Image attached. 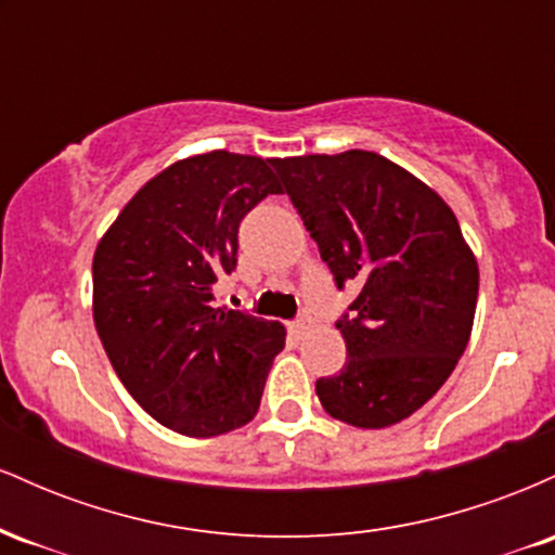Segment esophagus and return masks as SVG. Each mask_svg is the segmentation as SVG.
<instances>
[{
    "label": "esophagus",
    "mask_w": 555,
    "mask_h": 555,
    "mask_svg": "<svg viewBox=\"0 0 555 555\" xmlns=\"http://www.w3.org/2000/svg\"><path fill=\"white\" fill-rule=\"evenodd\" d=\"M292 334H295L297 336V339H302V336L305 334H308V331L310 328H313V321H310V318H299V321H295V323H292Z\"/></svg>",
    "instance_id": "1"
}]
</instances>
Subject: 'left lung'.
<instances>
[{
    "mask_svg": "<svg viewBox=\"0 0 555 555\" xmlns=\"http://www.w3.org/2000/svg\"><path fill=\"white\" fill-rule=\"evenodd\" d=\"M336 286L360 295L336 328L347 362L315 380L323 410L378 430L417 412L460 362L477 308V258L449 203L373 151L273 158Z\"/></svg>",
    "mask_w": 555,
    "mask_h": 555,
    "instance_id": "1",
    "label": "left lung"
}]
</instances>
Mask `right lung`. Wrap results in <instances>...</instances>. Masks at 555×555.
Returning a JSON list of instances; mask_svg holds the SVG:
<instances>
[{"mask_svg":"<svg viewBox=\"0 0 555 555\" xmlns=\"http://www.w3.org/2000/svg\"><path fill=\"white\" fill-rule=\"evenodd\" d=\"M273 158H180L127 201L93 253V323L132 399L169 430L211 438L250 423L284 349L276 321L214 308L237 266L240 221L282 195Z\"/></svg>","mask_w":555,"mask_h":555,"instance_id":"right-lung-1","label":"right lung"}]
</instances>
